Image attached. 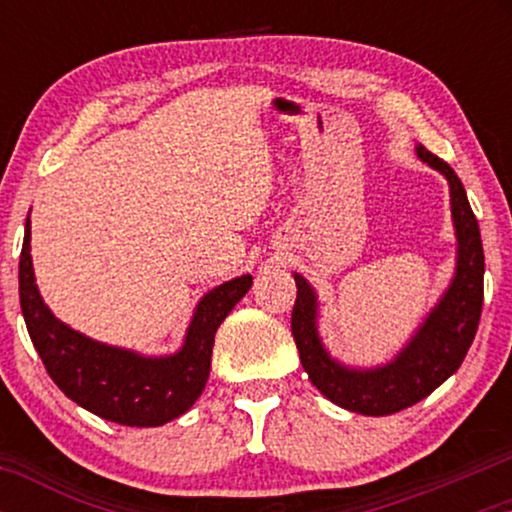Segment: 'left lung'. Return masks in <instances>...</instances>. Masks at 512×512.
<instances>
[{
    "label": "left lung",
    "instance_id": "obj_1",
    "mask_svg": "<svg viewBox=\"0 0 512 512\" xmlns=\"http://www.w3.org/2000/svg\"><path fill=\"white\" fill-rule=\"evenodd\" d=\"M417 156L433 170L445 174L450 184L452 221L459 244L457 270L450 289L443 293L438 305L394 361L380 368L356 370L331 359L317 331V293L305 277L293 275L298 296L293 303L291 333L305 373L328 401L368 417L394 415L398 410L410 408L438 389L452 373H457L478 331L482 314L485 254L464 184L445 160L433 156L422 144L417 146Z\"/></svg>",
    "mask_w": 512,
    "mask_h": 512
}]
</instances>
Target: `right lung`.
<instances>
[{"label":"right lung","instance_id":"right-lung-1","mask_svg":"<svg viewBox=\"0 0 512 512\" xmlns=\"http://www.w3.org/2000/svg\"><path fill=\"white\" fill-rule=\"evenodd\" d=\"M18 282L27 333L51 380L76 405L123 426H163L198 401L212 368L216 328L251 289V275L216 286L195 307L177 354L142 356L90 340L55 319L34 284L30 219L25 221Z\"/></svg>","mask_w":512,"mask_h":512}]
</instances>
